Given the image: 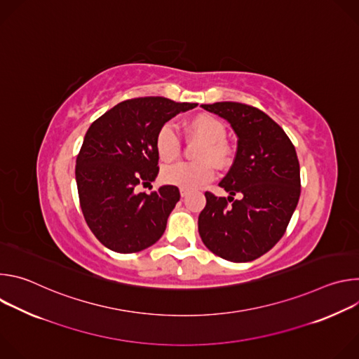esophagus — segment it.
I'll use <instances>...</instances> for the list:
<instances>
[{
	"instance_id": "1",
	"label": "esophagus",
	"mask_w": 359,
	"mask_h": 359,
	"mask_svg": "<svg viewBox=\"0 0 359 359\" xmlns=\"http://www.w3.org/2000/svg\"><path fill=\"white\" fill-rule=\"evenodd\" d=\"M187 193H189V190H186V189H180V196H182V197H186V196H187Z\"/></svg>"
}]
</instances>
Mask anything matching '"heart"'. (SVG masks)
<instances>
[{"label": "heart", "mask_w": 359, "mask_h": 359, "mask_svg": "<svg viewBox=\"0 0 359 359\" xmlns=\"http://www.w3.org/2000/svg\"><path fill=\"white\" fill-rule=\"evenodd\" d=\"M186 128L196 139L203 142L194 155L197 161L203 162L176 163L168 166L162 172V180L166 184L191 190L208 184L215 179V168L210 162L220 168L226 166L230 156V147L224 140V123L213 115H196L187 122ZM155 147L159 159L165 163H170L180 156V137L172 125L166 123L159 129Z\"/></svg>", "instance_id": "1"}]
</instances>
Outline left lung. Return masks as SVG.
I'll use <instances>...</instances> for the list:
<instances>
[{
    "instance_id": "1",
    "label": "left lung",
    "mask_w": 359,
    "mask_h": 359,
    "mask_svg": "<svg viewBox=\"0 0 359 359\" xmlns=\"http://www.w3.org/2000/svg\"><path fill=\"white\" fill-rule=\"evenodd\" d=\"M201 108L231 125L237 151L219 183L230 196L204 193L206 208L198 215V234L219 257L252 262L278 243L297 208L301 193L297 151L281 126L257 108L238 102ZM236 194L241 196L237 201Z\"/></svg>"
}]
</instances>
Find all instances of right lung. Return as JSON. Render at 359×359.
Wrapping results in <instances>:
<instances>
[{"label":"right lung","instance_id":"obj_1","mask_svg":"<svg viewBox=\"0 0 359 359\" xmlns=\"http://www.w3.org/2000/svg\"><path fill=\"white\" fill-rule=\"evenodd\" d=\"M197 104L162 96L121 102L88 129L78 153L75 179L85 222L112 251L129 254L155 244L180 198L176 186L139 191L156 179L159 129Z\"/></svg>","mask_w":359,"mask_h":359}]
</instances>
